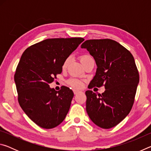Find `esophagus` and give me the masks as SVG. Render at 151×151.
Wrapping results in <instances>:
<instances>
[{
    "label": "esophagus",
    "instance_id": "1",
    "mask_svg": "<svg viewBox=\"0 0 151 151\" xmlns=\"http://www.w3.org/2000/svg\"><path fill=\"white\" fill-rule=\"evenodd\" d=\"M79 92H80V91H78V90H75H75H73V93H74V94H76L77 93H78Z\"/></svg>",
    "mask_w": 151,
    "mask_h": 151
}]
</instances>
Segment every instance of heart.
<instances>
[{"instance_id":"1","label":"heart","mask_w":151,"mask_h":151,"mask_svg":"<svg viewBox=\"0 0 151 151\" xmlns=\"http://www.w3.org/2000/svg\"><path fill=\"white\" fill-rule=\"evenodd\" d=\"M91 59H93V58L89 55H83L80 57L81 62L82 63L83 65H84L86 62H87L88 60H91ZM69 62H70V57H67L63 62V66H62L63 69H65V68L67 67ZM67 83L68 85L72 86V87L74 88H81L83 87V81L77 78H70L68 81Z\"/></svg>"}]
</instances>
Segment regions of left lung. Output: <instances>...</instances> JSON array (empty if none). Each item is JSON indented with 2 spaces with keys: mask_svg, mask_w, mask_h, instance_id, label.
<instances>
[{
  "mask_svg": "<svg viewBox=\"0 0 151 151\" xmlns=\"http://www.w3.org/2000/svg\"><path fill=\"white\" fill-rule=\"evenodd\" d=\"M93 56L96 75L88 88L104 86L102 94L86 91V110L97 126L108 129L120 123L131 111L139 74L129 50L111 39L87 40L81 45Z\"/></svg>",
  "mask_w": 151,
  "mask_h": 151,
  "instance_id": "1",
  "label": "left lung"
}]
</instances>
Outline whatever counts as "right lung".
<instances>
[{
	"label": "right lung",
	"mask_w": 151,
	"mask_h": 151,
	"mask_svg": "<svg viewBox=\"0 0 151 151\" xmlns=\"http://www.w3.org/2000/svg\"><path fill=\"white\" fill-rule=\"evenodd\" d=\"M83 38L48 39L24 50L14 74L18 101L27 115L38 126L52 129L69 111L73 91L63 86L57 91L49 84L62 73L63 64Z\"/></svg>",
	"instance_id": "add662e5"
}]
</instances>
